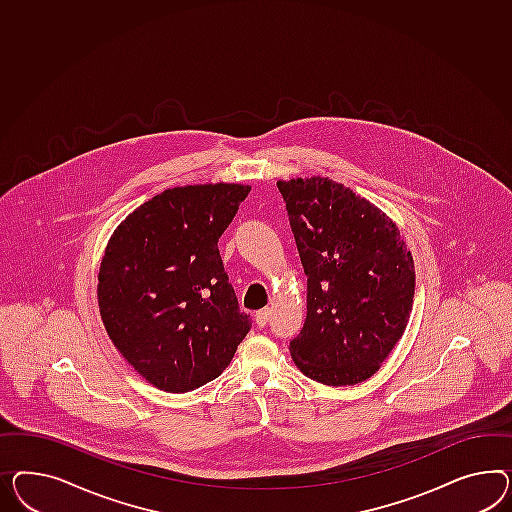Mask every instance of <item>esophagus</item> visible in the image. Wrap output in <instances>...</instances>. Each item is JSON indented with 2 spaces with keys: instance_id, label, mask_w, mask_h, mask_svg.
Instances as JSON below:
<instances>
[{
  "instance_id": "obj_1",
  "label": "esophagus",
  "mask_w": 512,
  "mask_h": 512,
  "mask_svg": "<svg viewBox=\"0 0 512 512\" xmlns=\"http://www.w3.org/2000/svg\"><path fill=\"white\" fill-rule=\"evenodd\" d=\"M270 315H272L270 307H264L261 311H257V315H255V322H257V326H259V328H264V326L268 324V320H270Z\"/></svg>"
}]
</instances>
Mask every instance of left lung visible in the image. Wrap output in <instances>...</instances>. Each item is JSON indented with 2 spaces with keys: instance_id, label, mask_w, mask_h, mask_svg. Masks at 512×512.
Masks as SVG:
<instances>
[{
  "instance_id": "obj_1",
  "label": "left lung",
  "mask_w": 512,
  "mask_h": 512,
  "mask_svg": "<svg viewBox=\"0 0 512 512\" xmlns=\"http://www.w3.org/2000/svg\"><path fill=\"white\" fill-rule=\"evenodd\" d=\"M307 276L304 328L292 360L324 386L371 378L412 313V251L395 221L328 177L277 180Z\"/></svg>"
}]
</instances>
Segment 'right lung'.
Instances as JSON below:
<instances>
[{
	"label": "right lung",
	"mask_w": 512,
	"mask_h": 512,
	"mask_svg": "<svg viewBox=\"0 0 512 512\" xmlns=\"http://www.w3.org/2000/svg\"><path fill=\"white\" fill-rule=\"evenodd\" d=\"M251 186L216 182L154 195L113 231L98 270L100 318L136 373L169 393L218 378L248 335L218 240Z\"/></svg>",
	"instance_id": "1"
}]
</instances>
